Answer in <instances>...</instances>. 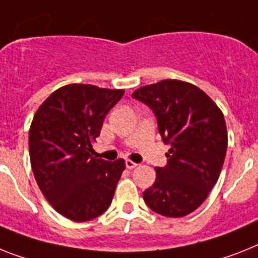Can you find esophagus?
I'll list each match as a JSON object with an SVG mask.
<instances>
[{
  "label": "esophagus",
  "instance_id": "esophagus-1",
  "mask_svg": "<svg viewBox=\"0 0 258 258\" xmlns=\"http://www.w3.org/2000/svg\"><path fill=\"white\" fill-rule=\"evenodd\" d=\"M125 166H126V169L133 170L134 167H137V163H134L131 159H126V161H125Z\"/></svg>",
  "mask_w": 258,
  "mask_h": 258
}]
</instances>
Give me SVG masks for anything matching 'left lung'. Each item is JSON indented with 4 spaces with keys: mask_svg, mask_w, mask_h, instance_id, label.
I'll list each match as a JSON object with an SVG mask.
<instances>
[{
    "mask_svg": "<svg viewBox=\"0 0 258 258\" xmlns=\"http://www.w3.org/2000/svg\"><path fill=\"white\" fill-rule=\"evenodd\" d=\"M132 97L154 112L167 165L144 191L149 208L167 218H182L197 210L216 184L224 163L228 136L224 116L210 96L180 80L136 89Z\"/></svg>",
    "mask_w": 258,
    "mask_h": 258,
    "instance_id": "obj_1",
    "label": "left lung"
}]
</instances>
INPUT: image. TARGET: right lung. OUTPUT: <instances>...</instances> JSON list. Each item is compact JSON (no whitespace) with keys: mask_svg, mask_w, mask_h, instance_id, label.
Listing matches in <instances>:
<instances>
[{"mask_svg":"<svg viewBox=\"0 0 258 258\" xmlns=\"http://www.w3.org/2000/svg\"><path fill=\"white\" fill-rule=\"evenodd\" d=\"M124 89L68 84L51 93L34 116L29 132L30 162L40 191L56 212L88 221L112 203L124 159L93 157L106 113Z\"/></svg>","mask_w":258,"mask_h":258,"instance_id":"1","label":"right lung"}]
</instances>
